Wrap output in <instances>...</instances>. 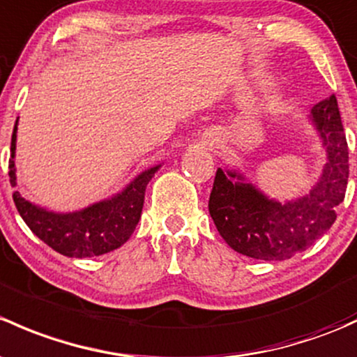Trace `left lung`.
Instances as JSON below:
<instances>
[{
  "label": "left lung",
  "instance_id": "left-lung-1",
  "mask_svg": "<svg viewBox=\"0 0 357 357\" xmlns=\"http://www.w3.org/2000/svg\"><path fill=\"white\" fill-rule=\"evenodd\" d=\"M310 118L327 150V164L305 197L280 204L239 172L217 169L208 212L224 241L238 253L265 261L287 260L335 222L349 179V149L335 96L313 106Z\"/></svg>",
  "mask_w": 357,
  "mask_h": 357
}]
</instances>
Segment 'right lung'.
Listing matches in <instances>:
<instances>
[{
	"mask_svg": "<svg viewBox=\"0 0 357 357\" xmlns=\"http://www.w3.org/2000/svg\"><path fill=\"white\" fill-rule=\"evenodd\" d=\"M17 123L11 135V157L8 164L11 186H17L13 160L17 149ZM159 167L160 164L147 169L138 174L121 193L78 212H50L30 204L18 191L13 193V202L30 231L54 251L70 258L99 257L125 245L133 234L144 208L145 188Z\"/></svg>",
	"mask_w": 357,
	"mask_h": 357,
	"instance_id": "1",
	"label": "right lung"
}]
</instances>
